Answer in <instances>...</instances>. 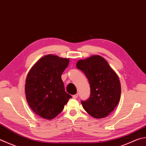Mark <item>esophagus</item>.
Wrapping results in <instances>:
<instances>
[{
	"label": "esophagus",
	"mask_w": 146,
	"mask_h": 146,
	"mask_svg": "<svg viewBox=\"0 0 146 146\" xmlns=\"http://www.w3.org/2000/svg\"><path fill=\"white\" fill-rule=\"evenodd\" d=\"M78 97V93H77V94H75V95H73V98H77Z\"/></svg>",
	"instance_id": "1"
}]
</instances>
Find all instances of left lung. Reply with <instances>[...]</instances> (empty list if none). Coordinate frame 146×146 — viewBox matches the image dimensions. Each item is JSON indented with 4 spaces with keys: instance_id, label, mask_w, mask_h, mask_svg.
<instances>
[{
    "instance_id": "obj_1",
    "label": "left lung",
    "mask_w": 146,
    "mask_h": 146,
    "mask_svg": "<svg viewBox=\"0 0 146 146\" xmlns=\"http://www.w3.org/2000/svg\"><path fill=\"white\" fill-rule=\"evenodd\" d=\"M76 66L85 74L90 85V97L81 100L84 110L95 118L107 116L120 99L121 84L117 75L106 60L98 55L79 60Z\"/></svg>"
}]
</instances>
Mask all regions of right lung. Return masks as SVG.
Here are the masks:
<instances>
[{"instance_id":"add662e5","label":"right lung","mask_w":146,"mask_h":146,"mask_svg":"<svg viewBox=\"0 0 146 146\" xmlns=\"http://www.w3.org/2000/svg\"><path fill=\"white\" fill-rule=\"evenodd\" d=\"M69 60L48 54L35 64L27 75L25 95L35 114L46 119L56 117L72 96L65 91L61 76Z\"/></svg>"}]
</instances>
